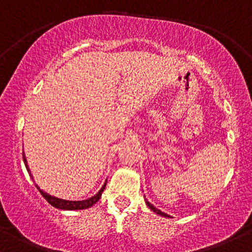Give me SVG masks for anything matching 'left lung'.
Segmentation results:
<instances>
[{"instance_id":"1","label":"left lung","mask_w":252,"mask_h":252,"mask_svg":"<svg viewBox=\"0 0 252 252\" xmlns=\"http://www.w3.org/2000/svg\"><path fill=\"white\" fill-rule=\"evenodd\" d=\"M145 203H147V205H148V207L150 208V210H153L154 213H156L157 215H159V216H163V217H168V218H170V217H171L170 215H168V214L163 213V211H160V210H158V209H156L155 207H154L153 204H151L150 202H148V199H145Z\"/></svg>"}]
</instances>
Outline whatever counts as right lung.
<instances>
[{"mask_svg": "<svg viewBox=\"0 0 252 252\" xmlns=\"http://www.w3.org/2000/svg\"><path fill=\"white\" fill-rule=\"evenodd\" d=\"M23 162H24V165H26L27 170H28V174L30 175V177L32 178V172H30L28 162H27V158H26V155H24V153H23ZM32 180H34V178H32ZM35 186L38 189V191L41 192V195L43 196L44 198L47 199V202L49 203V204L53 205L54 208L61 209V210H82V209H88V208L93 207V205L95 204V203L98 201L99 198H101L103 190H104L105 186H107V182L103 184V187L99 189V191L97 192L96 195H94L93 197H90V198H88V199H83V201H66V199L59 198V197L51 196V195H49V193L43 191L42 189H39V187L37 186V184H35Z\"/></svg>", "mask_w": 252, "mask_h": 252, "instance_id": "1", "label": "right lung"}]
</instances>
